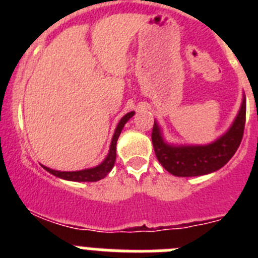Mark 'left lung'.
Here are the masks:
<instances>
[{"label": "left lung", "mask_w": 258, "mask_h": 258, "mask_svg": "<svg viewBox=\"0 0 258 258\" xmlns=\"http://www.w3.org/2000/svg\"><path fill=\"white\" fill-rule=\"evenodd\" d=\"M245 97L229 131L206 146H173L166 143L160 127L154 122L152 145L155 155L165 170L177 177H197L221 169L234 156L243 138L245 125Z\"/></svg>", "instance_id": "obj_1"}]
</instances>
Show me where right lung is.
I'll list each match as a JSON object with an SVG mask.
<instances>
[{
  "label": "right lung",
  "instance_id": "1",
  "mask_svg": "<svg viewBox=\"0 0 258 258\" xmlns=\"http://www.w3.org/2000/svg\"><path fill=\"white\" fill-rule=\"evenodd\" d=\"M134 115V112L126 113L124 117L118 121L117 126H116V131L113 133L112 141H111V146H109V152L107 155V157L102 161L98 166H94V168H90V169H84V170H76V172H60V170H54L50 169L47 166H44V169L47 170L49 173L54 174L55 177H59V178L67 179V181H75V182H97L99 179L104 178L111 169L115 165L116 160V143H117L118 136L121 133L122 127L126 124V121L132 116Z\"/></svg>",
  "mask_w": 258,
  "mask_h": 258
}]
</instances>
